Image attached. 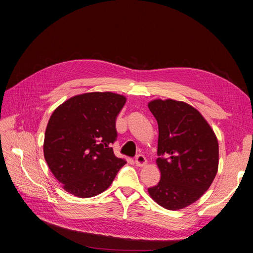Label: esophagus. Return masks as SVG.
<instances>
[{
    "label": "esophagus",
    "instance_id": "34e87169",
    "mask_svg": "<svg viewBox=\"0 0 253 253\" xmlns=\"http://www.w3.org/2000/svg\"><path fill=\"white\" fill-rule=\"evenodd\" d=\"M135 161H136V165H137L138 167H144V166L146 165V162H147L146 157H145L143 154H138V155L136 156Z\"/></svg>",
    "mask_w": 253,
    "mask_h": 253
}]
</instances>
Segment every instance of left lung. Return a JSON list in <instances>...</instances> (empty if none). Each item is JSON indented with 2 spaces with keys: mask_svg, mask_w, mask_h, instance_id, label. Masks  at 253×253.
Returning <instances> with one entry per match:
<instances>
[{
  "mask_svg": "<svg viewBox=\"0 0 253 253\" xmlns=\"http://www.w3.org/2000/svg\"><path fill=\"white\" fill-rule=\"evenodd\" d=\"M158 124L159 183L150 196L169 211L182 210L209 190L218 168V143L198 110L175 100L148 104Z\"/></svg>",
  "mask_w": 253,
  "mask_h": 253,
  "instance_id": "1",
  "label": "left lung"
}]
</instances>
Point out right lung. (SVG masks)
Returning a JSON list of instances; mask_svg holds the SVG:
<instances>
[{"label": "right lung", "instance_id": "right-lung-1", "mask_svg": "<svg viewBox=\"0 0 253 253\" xmlns=\"http://www.w3.org/2000/svg\"><path fill=\"white\" fill-rule=\"evenodd\" d=\"M126 97L110 92L74 96L55 109L43 141V155L70 194L88 198L105 191L126 160L117 158L115 122Z\"/></svg>", "mask_w": 253, "mask_h": 253}]
</instances>
